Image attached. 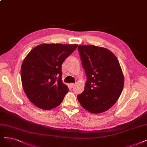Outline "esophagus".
<instances>
[{"label": "esophagus", "instance_id": "esophagus-1", "mask_svg": "<svg viewBox=\"0 0 147 147\" xmlns=\"http://www.w3.org/2000/svg\"><path fill=\"white\" fill-rule=\"evenodd\" d=\"M75 84L74 83H70V87H71V88H73V87L75 86Z\"/></svg>", "mask_w": 147, "mask_h": 147}]
</instances>
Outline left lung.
<instances>
[{"instance_id":"obj_1","label":"left lung","mask_w":147,"mask_h":147,"mask_svg":"<svg viewBox=\"0 0 147 147\" xmlns=\"http://www.w3.org/2000/svg\"><path fill=\"white\" fill-rule=\"evenodd\" d=\"M78 48L87 78L83 92L77 98L89 112H104L118 101L124 87L119 61L112 52L102 47L79 45Z\"/></svg>"}]
</instances>
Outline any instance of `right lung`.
Returning <instances> with one entry per match:
<instances>
[{
    "instance_id": "right-lung-1",
    "label": "right lung",
    "mask_w": 147,
    "mask_h": 147,
    "mask_svg": "<svg viewBox=\"0 0 147 147\" xmlns=\"http://www.w3.org/2000/svg\"><path fill=\"white\" fill-rule=\"evenodd\" d=\"M78 45L41 44L26 56L21 79L26 95L36 107L51 110L59 105L69 89L62 81V64Z\"/></svg>"
}]
</instances>
